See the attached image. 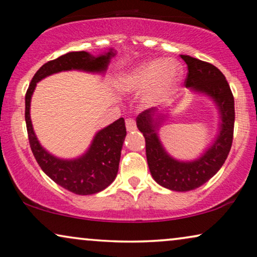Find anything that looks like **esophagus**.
Returning <instances> with one entry per match:
<instances>
[{"instance_id": "esophagus-1", "label": "esophagus", "mask_w": 257, "mask_h": 257, "mask_svg": "<svg viewBox=\"0 0 257 257\" xmlns=\"http://www.w3.org/2000/svg\"><path fill=\"white\" fill-rule=\"evenodd\" d=\"M136 128H137V124L135 119L133 118L126 119V130H127L128 132H131V131H135Z\"/></svg>"}]
</instances>
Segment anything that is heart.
Instances as JSON below:
<instances>
[{
    "mask_svg": "<svg viewBox=\"0 0 257 257\" xmlns=\"http://www.w3.org/2000/svg\"><path fill=\"white\" fill-rule=\"evenodd\" d=\"M181 77L182 71L177 64L166 59H151L119 77L117 87L122 92L149 89L145 101L157 104L177 89Z\"/></svg>",
    "mask_w": 257,
    "mask_h": 257,
    "instance_id": "b5f03b06",
    "label": "heart"
}]
</instances>
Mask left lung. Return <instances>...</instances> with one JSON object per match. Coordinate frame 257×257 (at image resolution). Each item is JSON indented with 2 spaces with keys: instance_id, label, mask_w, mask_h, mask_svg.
Returning a JSON list of instances; mask_svg holds the SVG:
<instances>
[{
  "instance_id": "8db88e82",
  "label": "left lung",
  "mask_w": 257,
  "mask_h": 257,
  "mask_svg": "<svg viewBox=\"0 0 257 257\" xmlns=\"http://www.w3.org/2000/svg\"><path fill=\"white\" fill-rule=\"evenodd\" d=\"M187 64L185 85L205 93L215 101L220 112V133L212 146L199 159L179 161L167 154L157 130L161 120L158 108L151 107L137 117V127L145 137L146 158L150 172L160 186L171 191L187 192L200 187L217 173L229 154L234 135V97L226 77L216 66L187 55H181Z\"/></svg>"
}]
</instances>
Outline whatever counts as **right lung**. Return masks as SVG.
<instances>
[{"mask_svg": "<svg viewBox=\"0 0 257 257\" xmlns=\"http://www.w3.org/2000/svg\"><path fill=\"white\" fill-rule=\"evenodd\" d=\"M115 55L112 50L97 57L86 51H75L45 63L31 79L26 93V124L29 144L35 159L42 171L56 184L79 195H90L103 191L117 177L126 127L124 118H119L97 132L85 154L77 159L65 160L52 156L41 146L30 119V100L36 84L45 77L68 70L86 72H105L110 59Z\"/></svg>", "mask_w": 257, "mask_h": 257, "instance_id": "obj_1", "label": "right lung"}]
</instances>
